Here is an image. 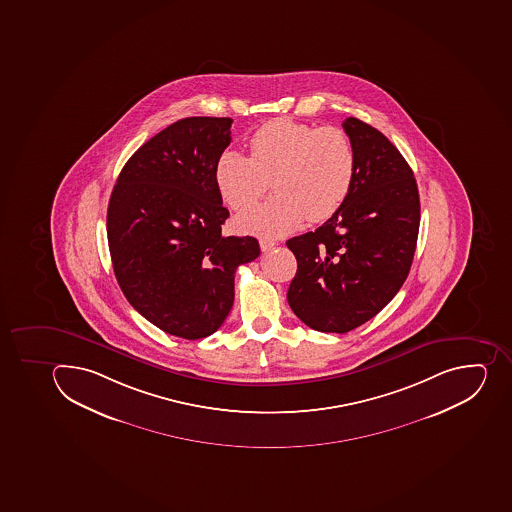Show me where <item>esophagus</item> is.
I'll use <instances>...</instances> for the list:
<instances>
[{
    "mask_svg": "<svg viewBox=\"0 0 512 512\" xmlns=\"http://www.w3.org/2000/svg\"><path fill=\"white\" fill-rule=\"evenodd\" d=\"M276 245L277 243L274 240H267V238H261V240H259V246H261L263 251H269V249L274 248Z\"/></svg>",
    "mask_w": 512,
    "mask_h": 512,
    "instance_id": "obj_1",
    "label": "esophagus"
}]
</instances>
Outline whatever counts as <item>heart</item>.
<instances>
[{
    "label": "heart",
    "instance_id": "heart-1",
    "mask_svg": "<svg viewBox=\"0 0 512 512\" xmlns=\"http://www.w3.org/2000/svg\"><path fill=\"white\" fill-rule=\"evenodd\" d=\"M249 156L225 150L215 163V184L225 204L245 210L263 196L267 179L276 194L236 218L241 232L280 236L308 218L323 222L351 191L356 153L338 127L274 119L248 140Z\"/></svg>",
    "mask_w": 512,
    "mask_h": 512
}]
</instances>
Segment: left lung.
I'll list each match as a JSON object with an SVG mask.
<instances>
[{
  "label": "left lung",
  "instance_id": "8db88e82",
  "mask_svg": "<svg viewBox=\"0 0 512 512\" xmlns=\"http://www.w3.org/2000/svg\"><path fill=\"white\" fill-rule=\"evenodd\" d=\"M356 153L351 191L315 232L287 241L297 274L287 300L316 331L347 333L374 318L408 277L419 232L413 171L382 132L343 122Z\"/></svg>",
  "mask_w": 512,
  "mask_h": 512
}]
</instances>
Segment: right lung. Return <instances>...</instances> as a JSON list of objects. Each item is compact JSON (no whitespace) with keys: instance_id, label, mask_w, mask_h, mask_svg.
Instances as JSON below:
<instances>
[{"instance_id":"right-lung-1","label":"right lung","mask_w":512,"mask_h":512,"mask_svg":"<svg viewBox=\"0 0 512 512\" xmlns=\"http://www.w3.org/2000/svg\"><path fill=\"white\" fill-rule=\"evenodd\" d=\"M230 117H187L125 163L107 207L112 267L125 298L165 333H215L235 300V272L258 258L253 236H223L228 210L215 163L232 142Z\"/></svg>"}]
</instances>
